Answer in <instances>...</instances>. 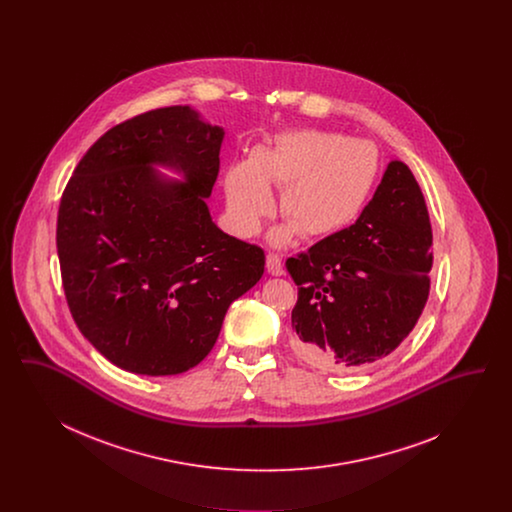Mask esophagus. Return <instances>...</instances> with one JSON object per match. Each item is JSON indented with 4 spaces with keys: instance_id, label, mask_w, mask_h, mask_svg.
Returning a JSON list of instances; mask_svg holds the SVG:
<instances>
[{
    "instance_id": "34e87169",
    "label": "esophagus",
    "mask_w": 512,
    "mask_h": 512,
    "mask_svg": "<svg viewBox=\"0 0 512 512\" xmlns=\"http://www.w3.org/2000/svg\"><path fill=\"white\" fill-rule=\"evenodd\" d=\"M267 270L268 274L272 276H282L284 274V265H282V259L274 253H268L267 255Z\"/></svg>"
}]
</instances>
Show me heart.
Segmentation results:
<instances>
[{
	"label": "heart",
	"instance_id": "b5f03b06",
	"mask_svg": "<svg viewBox=\"0 0 512 512\" xmlns=\"http://www.w3.org/2000/svg\"><path fill=\"white\" fill-rule=\"evenodd\" d=\"M376 174L378 153L368 142L315 128L284 132L226 171V213L236 234L255 236L274 211L276 186L284 188L280 211L288 220L272 232L274 244H288L299 232L330 236L359 217Z\"/></svg>",
	"mask_w": 512,
	"mask_h": 512
}]
</instances>
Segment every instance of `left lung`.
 I'll return each instance as SVG.
<instances>
[{"mask_svg": "<svg viewBox=\"0 0 512 512\" xmlns=\"http://www.w3.org/2000/svg\"><path fill=\"white\" fill-rule=\"evenodd\" d=\"M432 261L424 195L411 169L391 161L355 224L286 261L297 357L343 374L390 355L422 315Z\"/></svg>", "mask_w": 512, "mask_h": 512, "instance_id": "obj_1", "label": "left lung"}]
</instances>
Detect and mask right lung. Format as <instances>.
Wrapping results in <instances>:
<instances>
[{"mask_svg":"<svg viewBox=\"0 0 512 512\" xmlns=\"http://www.w3.org/2000/svg\"><path fill=\"white\" fill-rule=\"evenodd\" d=\"M222 140L190 105L147 111L105 132L63 192L67 303L82 336L122 370L172 376L199 365L230 303L265 272L263 249L224 234L205 203Z\"/></svg>","mask_w":512,"mask_h":512,"instance_id":"1","label":"right lung"}]
</instances>
